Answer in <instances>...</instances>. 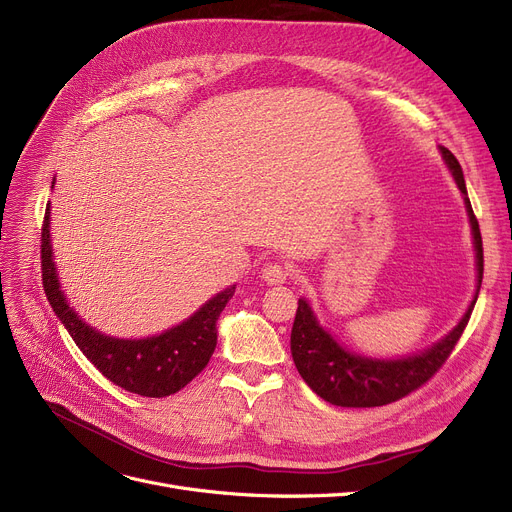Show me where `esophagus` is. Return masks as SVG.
Listing matches in <instances>:
<instances>
[{"instance_id": "obj_1", "label": "esophagus", "mask_w": 512, "mask_h": 512, "mask_svg": "<svg viewBox=\"0 0 512 512\" xmlns=\"http://www.w3.org/2000/svg\"><path fill=\"white\" fill-rule=\"evenodd\" d=\"M261 278L265 284L270 286H276V284H284L286 278H288V270L282 268V265L278 263H268L265 268L261 270Z\"/></svg>"}]
</instances>
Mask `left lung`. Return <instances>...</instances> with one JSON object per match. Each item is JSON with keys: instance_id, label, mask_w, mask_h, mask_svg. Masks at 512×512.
Listing matches in <instances>:
<instances>
[{"instance_id": "8db88e82", "label": "left lung", "mask_w": 512, "mask_h": 512, "mask_svg": "<svg viewBox=\"0 0 512 512\" xmlns=\"http://www.w3.org/2000/svg\"><path fill=\"white\" fill-rule=\"evenodd\" d=\"M439 152H441L443 163H446V167L454 177V182L464 198L466 215H469L473 247H475V265H477L475 295L469 307H466L460 322L448 332L446 337H441L437 343L418 353L402 355V358H393V360L370 358V355L349 351L318 322L314 309H311L305 297H301L297 316L293 322V332H291L293 362L301 374V379L311 387V391L318 393L324 402L332 406H341V408L385 406L406 397L420 385H425L441 368V364L448 360V355L458 343L466 322L471 318V311L477 303L481 278H483L481 232L469 201V194H466V184H464L460 163L448 148L439 146Z\"/></svg>"}]
</instances>
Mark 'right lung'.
<instances>
[{
	"mask_svg": "<svg viewBox=\"0 0 512 512\" xmlns=\"http://www.w3.org/2000/svg\"><path fill=\"white\" fill-rule=\"evenodd\" d=\"M50 221L52 217L48 203L41 228L43 291H46L54 314L69 330V335L85 358L110 383L144 397H167L186 387L211 360L217 345V320L226 303L232 299L236 284L211 297L188 320L163 330L161 335L144 339H119L104 335L94 326L85 324L64 297L52 253Z\"/></svg>",
	"mask_w": 512,
	"mask_h": 512,
	"instance_id": "1",
	"label": "right lung"
}]
</instances>
